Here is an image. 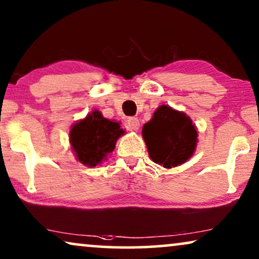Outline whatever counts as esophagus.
Segmentation results:
<instances>
[{
    "label": "esophagus",
    "instance_id": "1",
    "mask_svg": "<svg viewBox=\"0 0 259 259\" xmlns=\"http://www.w3.org/2000/svg\"><path fill=\"white\" fill-rule=\"evenodd\" d=\"M125 126L127 130H130V132H137V130L140 129L139 118H136V117H130V118H127Z\"/></svg>",
    "mask_w": 259,
    "mask_h": 259
}]
</instances>
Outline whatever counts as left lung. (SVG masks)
<instances>
[{"mask_svg":"<svg viewBox=\"0 0 259 259\" xmlns=\"http://www.w3.org/2000/svg\"><path fill=\"white\" fill-rule=\"evenodd\" d=\"M142 136L151 160L164 168L187 162L198 143V129L191 117L169 105L155 110L151 119L143 125Z\"/></svg>","mask_w":259,"mask_h":259,"instance_id":"8db88e82","label":"left lung"}]
</instances>
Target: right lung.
I'll use <instances>...</instances> for the list:
<instances>
[{
  "label": "right lung",
  "mask_w": 259,
  "mask_h": 259,
  "mask_svg": "<svg viewBox=\"0 0 259 259\" xmlns=\"http://www.w3.org/2000/svg\"><path fill=\"white\" fill-rule=\"evenodd\" d=\"M119 124L103 117L98 110L74 123L70 130V143L77 160L90 168L106 160L115 149L117 140L124 135Z\"/></svg>",
  "instance_id": "obj_1"
}]
</instances>
